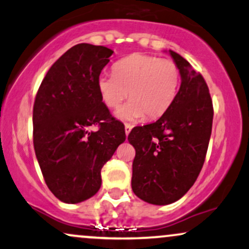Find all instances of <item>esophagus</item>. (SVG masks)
<instances>
[{
    "instance_id": "obj_1",
    "label": "esophagus",
    "mask_w": 249,
    "mask_h": 249,
    "mask_svg": "<svg viewBox=\"0 0 249 249\" xmlns=\"http://www.w3.org/2000/svg\"><path fill=\"white\" fill-rule=\"evenodd\" d=\"M131 130H132V126H131L130 124H125V134H126V136H128V134H130Z\"/></svg>"
}]
</instances>
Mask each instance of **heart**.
<instances>
[{"label":"heart","mask_w":249,"mask_h":249,"mask_svg":"<svg viewBox=\"0 0 249 249\" xmlns=\"http://www.w3.org/2000/svg\"><path fill=\"white\" fill-rule=\"evenodd\" d=\"M180 72L172 59L145 53H132L113 65V75L103 73L97 88L103 103L116 108L127 95L116 117L124 122L158 118L166 112L178 92Z\"/></svg>","instance_id":"obj_1"}]
</instances>
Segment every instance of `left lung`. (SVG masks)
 Returning a JSON list of instances; mask_svg holds the SVG:
<instances>
[{
	"mask_svg": "<svg viewBox=\"0 0 249 249\" xmlns=\"http://www.w3.org/2000/svg\"><path fill=\"white\" fill-rule=\"evenodd\" d=\"M168 53L181 77L178 93L158 121L134 127L127 137L136 150L132 191L153 205L172 204L193 186L204 165L213 123L204 77L179 53Z\"/></svg>",
	"mask_w": 249,
	"mask_h": 249,
	"instance_id": "8db88e82",
	"label": "left lung"
}]
</instances>
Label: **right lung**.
<instances>
[{
	"label": "right lung",
	"instance_id": "add662e5",
	"mask_svg": "<svg viewBox=\"0 0 249 249\" xmlns=\"http://www.w3.org/2000/svg\"><path fill=\"white\" fill-rule=\"evenodd\" d=\"M112 53L102 45L77 44L53 63L37 91L34 148L45 184L65 204L98 192L102 167L126 139L97 88ZM92 126L99 130L91 131Z\"/></svg>",
	"mask_w": 249,
	"mask_h": 249
}]
</instances>
